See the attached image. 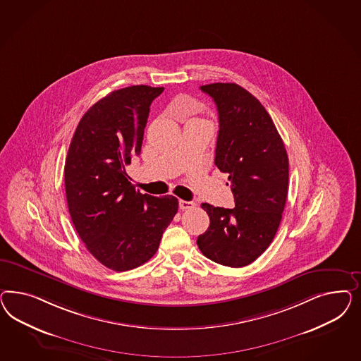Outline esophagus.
<instances>
[{"mask_svg":"<svg viewBox=\"0 0 361 361\" xmlns=\"http://www.w3.org/2000/svg\"><path fill=\"white\" fill-rule=\"evenodd\" d=\"M195 205H196V204H195L193 201H184V200H180V201H178V207H180L181 210L195 208Z\"/></svg>","mask_w":361,"mask_h":361,"instance_id":"obj_1","label":"esophagus"}]
</instances>
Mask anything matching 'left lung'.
Listing matches in <instances>:
<instances>
[{"label": "left lung", "instance_id": "8db88e82", "mask_svg": "<svg viewBox=\"0 0 361 361\" xmlns=\"http://www.w3.org/2000/svg\"><path fill=\"white\" fill-rule=\"evenodd\" d=\"M219 111L214 164L228 173L235 207L202 204L208 230L198 235L201 252L213 262L243 267L273 242L288 192V157L273 119L249 91L235 83L201 86Z\"/></svg>", "mask_w": 361, "mask_h": 361}]
</instances>
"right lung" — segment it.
<instances>
[{
    "mask_svg": "<svg viewBox=\"0 0 361 361\" xmlns=\"http://www.w3.org/2000/svg\"><path fill=\"white\" fill-rule=\"evenodd\" d=\"M164 87L109 92L82 116L65 163L67 207L88 252L115 271L149 261L172 222L173 196L142 195L126 166L142 151L149 106Z\"/></svg>",
    "mask_w": 361,
    "mask_h": 361,
    "instance_id": "1",
    "label": "right lung"
}]
</instances>
